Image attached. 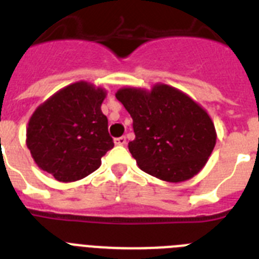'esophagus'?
I'll return each instance as SVG.
<instances>
[{
    "label": "esophagus",
    "mask_w": 259,
    "mask_h": 259,
    "mask_svg": "<svg viewBox=\"0 0 259 259\" xmlns=\"http://www.w3.org/2000/svg\"><path fill=\"white\" fill-rule=\"evenodd\" d=\"M114 143L118 146H123V145H126V137H118L114 140Z\"/></svg>",
    "instance_id": "esophagus-1"
}]
</instances>
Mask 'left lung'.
<instances>
[{"mask_svg": "<svg viewBox=\"0 0 259 259\" xmlns=\"http://www.w3.org/2000/svg\"><path fill=\"white\" fill-rule=\"evenodd\" d=\"M116 97L133 118L136 140L129 142L141 170L179 183L203 170L216 145L213 121L188 95L158 82L147 91L125 87Z\"/></svg>", "mask_w": 259, "mask_h": 259, "instance_id": "obj_1", "label": "left lung"}]
</instances>
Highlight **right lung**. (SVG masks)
Segmentation results:
<instances>
[{
  "label": "right lung",
  "instance_id": "right-lung-1",
  "mask_svg": "<svg viewBox=\"0 0 259 259\" xmlns=\"http://www.w3.org/2000/svg\"><path fill=\"white\" fill-rule=\"evenodd\" d=\"M106 91L88 81L64 87L38 106L26 129V145L40 170L69 183L88 177L113 149L101 112Z\"/></svg>",
  "mask_w": 259,
  "mask_h": 259
}]
</instances>
